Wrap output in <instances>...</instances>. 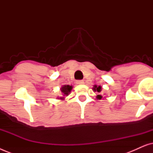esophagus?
I'll use <instances>...</instances> for the list:
<instances>
[{
	"label": "esophagus",
	"instance_id": "obj_1",
	"mask_svg": "<svg viewBox=\"0 0 153 153\" xmlns=\"http://www.w3.org/2000/svg\"><path fill=\"white\" fill-rule=\"evenodd\" d=\"M76 83L79 85H83V84H84V81L82 80H78V81H76Z\"/></svg>",
	"mask_w": 153,
	"mask_h": 153
}]
</instances>
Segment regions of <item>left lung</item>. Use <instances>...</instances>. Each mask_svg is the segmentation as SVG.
<instances>
[{
	"mask_svg": "<svg viewBox=\"0 0 153 153\" xmlns=\"http://www.w3.org/2000/svg\"><path fill=\"white\" fill-rule=\"evenodd\" d=\"M93 91L97 92L98 93H101V91H102V86H101V85H98V86H97V85H95L93 88ZM96 98H97V100H101V99H102V98H103V97H102L101 95H97V96H96Z\"/></svg>",
	"mask_w": 153,
	"mask_h": 153,
	"instance_id": "obj_1",
	"label": "left lung"
}]
</instances>
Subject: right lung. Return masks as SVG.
Returning a JSON list of instances; mask_svg holds the SVG:
<instances>
[{
    "label": "right lung",
    "instance_id": "1",
    "mask_svg": "<svg viewBox=\"0 0 153 153\" xmlns=\"http://www.w3.org/2000/svg\"><path fill=\"white\" fill-rule=\"evenodd\" d=\"M72 85H63L60 88V92H61V96L60 97H58L57 99L60 100H65V98L67 96L70 95L71 91L72 89Z\"/></svg>",
    "mask_w": 153,
    "mask_h": 153
}]
</instances>
